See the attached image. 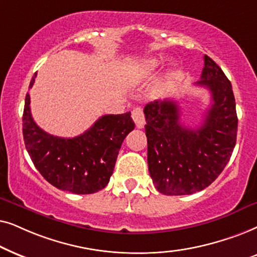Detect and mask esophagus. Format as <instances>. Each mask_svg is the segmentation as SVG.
I'll return each mask as SVG.
<instances>
[{"label":"esophagus","mask_w":257,"mask_h":257,"mask_svg":"<svg viewBox=\"0 0 257 257\" xmlns=\"http://www.w3.org/2000/svg\"><path fill=\"white\" fill-rule=\"evenodd\" d=\"M132 117L134 119L136 128H143L146 124V118H145V114H143V110L140 107L135 108L134 110L132 111Z\"/></svg>","instance_id":"obj_1"}]
</instances>
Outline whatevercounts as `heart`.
Segmentation results:
<instances>
[{
	"instance_id": "b5f03b06",
	"label": "heart",
	"mask_w": 257,
	"mask_h": 257,
	"mask_svg": "<svg viewBox=\"0 0 257 257\" xmlns=\"http://www.w3.org/2000/svg\"><path fill=\"white\" fill-rule=\"evenodd\" d=\"M159 66V61L156 60H146L140 66V73L142 75H149Z\"/></svg>"
}]
</instances>
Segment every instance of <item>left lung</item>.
<instances>
[{
    "mask_svg": "<svg viewBox=\"0 0 257 257\" xmlns=\"http://www.w3.org/2000/svg\"><path fill=\"white\" fill-rule=\"evenodd\" d=\"M203 59L196 84L209 89L213 103L198 128L181 123L175 101L156 100L143 110L149 174L164 195H190L210 186L234 150L237 115L231 83L209 56Z\"/></svg>",
    "mask_w": 257,
    "mask_h": 257,
    "instance_id": "8db88e82",
    "label": "left lung"
}]
</instances>
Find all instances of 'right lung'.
<instances>
[{"label":"right lung","instance_id":"1","mask_svg":"<svg viewBox=\"0 0 257 257\" xmlns=\"http://www.w3.org/2000/svg\"><path fill=\"white\" fill-rule=\"evenodd\" d=\"M36 73L29 88L35 82ZM23 139L34 166L57 189L94 194L107 186L125 136L135 128L131 111L104 115L87 132L71 139L46 133L30 112L27 94L23 110Z\"/></svg>","mask_w":257,"mask_h":257}]
</instances>
